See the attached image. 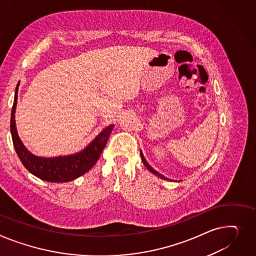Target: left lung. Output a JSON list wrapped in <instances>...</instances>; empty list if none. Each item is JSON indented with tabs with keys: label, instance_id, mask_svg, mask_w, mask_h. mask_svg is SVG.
<instances>
[{
	"label": "left lung",
	"instance_id": "obj_1",
	"mask_svg": "<svg viewBox=\"0 0 256 256\" xmlns=\"http://www.w3.org/2000/svg\"><path fill=\"white\" fill-rule=\"evenodd\" d=\"M140 154H141V160H142V162H143V164H144V166L149 170V171L152 173V174H154V175H156L158 177H160V178H162V179H164V180H168V178H166L164 176H162V174H160L158 171H156L154 168H153L147 162H146V160H145V158H144V156H143V153H142V151L140 152Z\"/></svg>",
	"mask_w": 256,
	"mask_h": 256
}]
</instances>
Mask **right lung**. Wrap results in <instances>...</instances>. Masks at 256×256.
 Returning <instances> with one entry per match:
<instances>
[{
  "mask_svg": "<svg viewBox=\"0 0 256 256\" xmlns=\"http://www.w3.org/2000/svg\"><path fill=\"white\" fill-rule=\"evenodd\" d=\"M20 82L17 83L14 96V103L11 112L10 128L15 151L20 162L30 173L47 182H69L86 172L94 166L106 146L110 134L114 128L111 124L102 130L96 139L82 151L71 156L56 158H40L30 153L20 141L15 124V109L17 104V92Z\"/></svg>",
  "mask_w": 256,
  "mask_h": 256,
  "instance_id": "right-lung-1",
  "label": "right lung"
}]
</instances>
